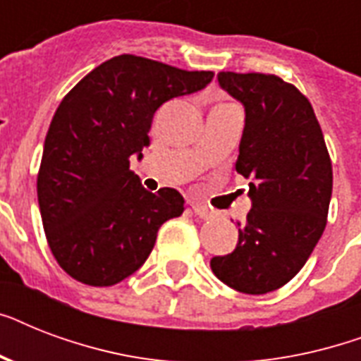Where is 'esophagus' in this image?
I'll return each mask as SVG.
<instances>
[{"instance_id": "34e87169", "label": "esophagus", "mask_w": 361, "mask_h": 361, "mask_svg": "<svg viewBox=\"0 0 361 361\" xmlns=\"http://www.w3.org/2000/svg\"><path fill=\"white\" fill-rule=\"evenodd\" d=\"M192 212H195V215H197V217H200V219H212V217H214V212H209L208 208L198 206V204H195V206H192Z\"/></svg>"}]
</instances>
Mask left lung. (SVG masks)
<instances>
[{
    "label": "left lung",
    "mask_w": 361,
    "mask_h": 361,
    "mask_svg": "<svg viewBox=\"0 0 361 361\" xmlns=\"http://www.w3.org/2000/svg\"><path fill=\"white\" fill-rule=\"evenodd\" d=\"M219 86L245 109L236 170L251 180V209L231 255L212 271L243 294H266L303 268L326 228L331 161L313 106L275 75L219 73Z\"/></svg>",
    "instance_id": "left-lung-1"
}]
</instances>
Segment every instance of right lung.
Returning a JSON list of instances; mask_svg holds the SVG:
<instances>
[{
    "label": "right lung",
    "instance_id": "obj_1",
    "mask_svg": "<svg viewBox=\"0 0 361 361\" xmlns=\"http://www.w3.org/2000/svg\"><path fill=\"white\" fill-rule=\"evenodd\" d=\"M212 78V71L121 54L59 103L44 138L37 198L50 251L73 279L120 283L146 262L159 226L183 214L180 192L146 191L129 159H142L161 104L202 90Z\"/></svg>",
    "mask_w": 361,
    "mask_h": 361
}]
</instances>
